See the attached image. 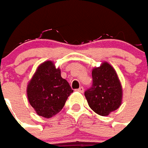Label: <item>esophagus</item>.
<instances>
[{"label": "esophagus", "instance_id": "34e87169", "mask_svg": "<svg viewBox=\"0 0 148 148\" xmlns=\"http://www.w3.org/2000/svg\"><path fill=\"white\" fill-rule=\"evenodd\" d=\"M77 91H78L79 92L83 93L84 92V88H83V87H79V89H77Z\"/></svg>", "mask_w": 148, "mask_h": 148}]
</instances>
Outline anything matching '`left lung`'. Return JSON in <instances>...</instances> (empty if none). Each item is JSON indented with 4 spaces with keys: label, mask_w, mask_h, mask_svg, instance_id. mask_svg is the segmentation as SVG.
I'll list each match as a JSON object with an SVG mask.
<instances>
[{
    "label": "left lung",
    "mask_w": 148,
    "mask_h": 148,
    "mask_svg": "<svg viewBox=\"0 0 148 148\" xmlns=\"http://www.w3.org/2000/svg\"><path fill=\"white\" fill-rule=\"evenodd\" d=\"M92 87L84 92L89 107L98 115L108 116L118 109L123 99V88L116 71L108 62L92 71Z\"/></svg>",
    "instance_id": "obj_1"
}]
</instances>
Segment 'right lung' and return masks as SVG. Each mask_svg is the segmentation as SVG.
Segmentation results:
<instances>
[{"label":"right lung","mask_w":148,"mask_h":148,"mask_svg":"<svg viewBox=\"0 0 148 148\" xmlns=\"http://www.w3.org/2000/svg\"><path fill=\"white\" fill-rule=\"evenodd\" d=\"M73 90L52 60L37 67L27 85V96L36 114L51 118L59 113Z\"/></svg>","instance_id":"obj_1"}]
</instances>
